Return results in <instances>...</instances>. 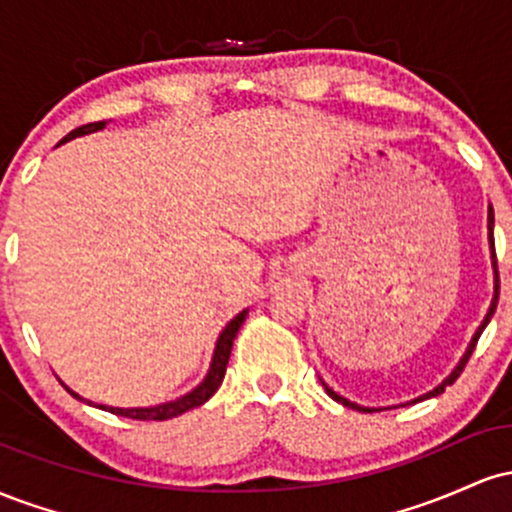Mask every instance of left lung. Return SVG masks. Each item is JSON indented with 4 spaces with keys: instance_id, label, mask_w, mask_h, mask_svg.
I'll return each mask as SVG.
<instances>
[{
    "instance_id": "obj_1",
    "label": "left lung",
    "mask_w": 512,
    "mask_h": 512,
    "mask_svg": "<svg viewBox=\"0 0 512 512\" xmlns=\"http://www.w3.org/2000/svg\"><path fill=\"white\" fill-rule=\"evenodd\" d=\"M489 243H491V260H493V274H496V286H493V301H491V308H489V313H486V317H484V322H481V327L477 330V334H474L472 337V344H469V349H467V354L462 356V361H460V366H457L455 370H452V375L448 380H443V385H438L436 390L433 392H428V395H424V397H419V399H428V397H436V395H440V392H445V387L448 385H452L455 383L457 378H460V373L464 370V366H467V361H469V356H472V351H474V346H477V342H479V337H481V332H484V327L489 325V320L493 317V313H496V305H498V291H501V281H498V260H496V245H493V209L489 207ZM325 385V383H322ZM325 390H327V395H330L332 399H337V402H342L344 407H351V409H358V411H363V414H370V411L373 409H368V407H358V404H354V402H349V399H344V397H339L337 392L334 390H330V387L325 385ZM419 399H416V402H419Z\"/></svg>"
}]
</instances>
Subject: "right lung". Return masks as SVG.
Returning <instances> with one entry per match:
<instances>
[{
	"mask_svg": "<svg viewBox=\"0 0 512 512\" xmlns=\"http://www.w3.org/2000/svg\"><path fill=\"white\" fill-rule=\"evenodd\" d=\"M103 127H105V120L103 122H88V125H81V127H76L74 132H69L60 144L69 142V139H74V137H81V134L98 132V129H103ZM245 315H248V310H243V313H238L236 317H233V320L226 325V330L221 332L219 342H216V349H214V358H211V368H209L207 378H204V383L199 385V387H195V390H192L190 395L175 399V402H168V404H158V407H149V409H115V407H103V404H98V409H108V411H113V414H117V416H125V419L166 421V419H173V416H180V414H185V411L199 407V404H204L211 395H214L216 390H219V385L223 383V375H226L228 358H231L233 339H236L240 325H243V322H245ZM67 392L72 397L81 399L79 395H76V392L69 390V387H67ZM88 404H91V402H88Z\"/></svg>",
	"mask_w": 512,
	"mask_h": 512,
	"instance_id": "right-lung-1",
	"label": "right lung"
}]
</instances>
